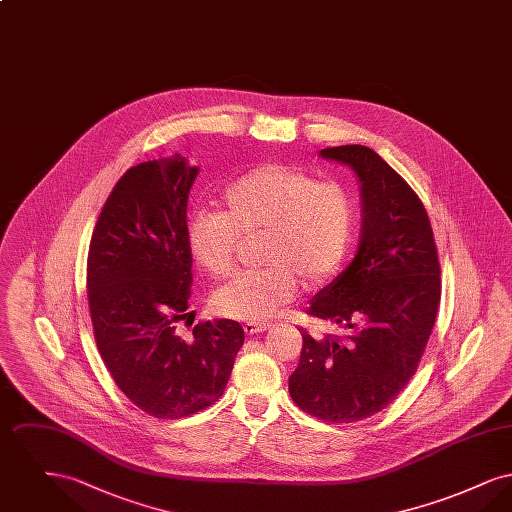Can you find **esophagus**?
I'll return each instance as SVG.
<instances>
[{
	"label": "esophagus",
	"mask_w": 512,
	"mask_h": 512,
	"mask_svg": "<svg viewBox=\"0 0 512 512\" xmlns=\"http://www.w3.org/2000/svg\"><path fill=\"white\" fill-rule=\"evenodd\" d=\"M268 328H270L268 322H245L244 324L245 334H249V336L263 334V332H267Z\"/></svg>",
	"instance_id": "esophagus-1"
}]
</instances>
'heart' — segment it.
Wrapping results in <instances>:
<instances>
[{
    "label": "heart",
    "instance_id": "b5f03b06",
    "mask_svg": "<svg viewBox=\"0 0 512 512\" xmlns=\"http://www.w3.org/2000/svg\"><path fill=\"white\" fill-rule=\"evenodd\" d=\"M355 232V201L338 182H318L288 165H263L232 182L220 211H199L186 224L197 267L213 278L234 267L238 238L263 234L259 263L213 295L215 311L238 320H267L297 293L299 280L317 286L345 261Z\"/></svg>",
    "mask_w": 512,
    "mask_h": 512
}]
</instances>
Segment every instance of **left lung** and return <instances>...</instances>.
<instances>
[{
    "mask_svg": "<svg viewBox=\"0 0 512 512\" xmlns=\"http://www.w3.org/2000/svg\"><path fill=\"white\" fill-rule=\"evenodd\" d=\"M318 155L355 172L363 228L353 261L307 311L347 336L303 332L288 386L305 413L357 422L386 409L418 368L438 315V251L422 201L376 151L340 146Z\"/></svg>",
    "mask_w": 512,
    "mask_h": 512,
    "instance_id": "left-lung-1",
    "label": "left lung"
}]
</instances>
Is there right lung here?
Returning a JSON list of instances; mask_svg holds the SVG:
<instances>
[{"label":"right lung","mask_w":512,"mask_h":512,"mask_svg":"<svg viewBox=\"0 0 512 512\" xmlns=\"http://www.w3.org/2000/svg\"><path fill=\"white\" fill-rule=\"evenodd\" d=\"M197 172L178 153L128 169L99 213L88 251L99 355L122 393L163 420L211 407L245 338L230 318L199 322L192 340L176 334V322L190 315L186 207Z\"/></svg>","instance_id":"1"}]
</instances>
